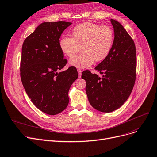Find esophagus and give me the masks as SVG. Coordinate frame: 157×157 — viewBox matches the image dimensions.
Instances as JSON below:
<instances>
[{
	"label": "esophagus",
	"mask_w": 157,
	"mask_h": 157,
	"mask_svg": "<svg viewBox=\"0 0 157 157\" xmlns=\"http://www.w3.org/2000/svg\"><path fill=\"white\" fill-rule=\"evenodd\" d=\"M78 72L79 78H81V71L80 69H78Z\"/></svg>",
	"instance_id": "obj_1"
}]
</instances>
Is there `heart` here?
Masks as SVG:
<instances>
[{
	"instance_id": "obj_1",
	"label": "heart",
	"mask_w": 157,
	"mask_h": 157,
	"mask_svg": "<svg viewBox=\"0 0 157 157\" xmlns=\"http://www.w3.org/2000/svg\"><path fill=\"white\" fill-rule=\"evenodd\" d=\"M113 32L108 26L93 23L79 24L72 30V38L63 35L60 38L61 51L72 57L80 49L78 55L70 59L69 65L78 69H86L94 62L104 60L109 54L113 42Z\"/></svg>"
}]
</instances>
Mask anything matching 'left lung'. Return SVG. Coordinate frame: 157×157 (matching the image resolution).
Masks as SVG:
<instances>
[{
	"mask_svg": "<svg viewBox=\"0 0 157 157\" xmlns=\"http://www.w3.org/2000/svg\"><path fill=\"white\" fill-rule=\"evenodd\" d=\"M114 31L113 42L108 56L95 69L102 76L89 71L82 72L86 93L92 106L109 113L123 105L131 94L136 78L137 58L135 43L119 22L110 20Z\"/></svg>",
	"mask_w": 157,
	"mask_h": 157,
	"instance_id": "obj_1",
	"label": "left lung"
}]
</instances>
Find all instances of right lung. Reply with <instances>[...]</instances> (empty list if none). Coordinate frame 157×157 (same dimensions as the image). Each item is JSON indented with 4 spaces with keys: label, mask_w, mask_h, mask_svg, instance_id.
I'll return each instance as SVG.
<instances>
[{
    "label": "right lung",
    "mask_w": 157,
    "mask_h": 157,
    "mask_svg": "<svg viewBox=\"0 0 157 157\" xmlns=\"http://www.w3.org/2000/svg\"><path fill=\"white\" fill-rule=\"evenodd\" d=\"M67 22H43L24 40L20 62V78L33 103L51 115L63 111L69 104L68 93L78 78L76 67L59 72L67 64L59 45Z\"/></svg>",
    "instance_id": "1"
}]
</instances>
